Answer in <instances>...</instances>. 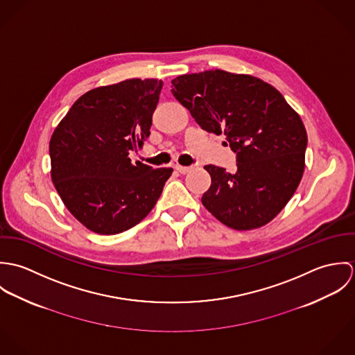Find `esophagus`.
Here are the masks:
<instances>
[{"instance_id":"esophagus-1","label":"esophagus","mask_w":355,"mask_h":355,"mask_svg":"<svg viewBox=\"0 0 355 355\" xmlns=\"http://www.w3.org/2000/svg\"><path fill=\"white\" fill-rule=\"evenodd\" d=\"M175 169L179 172V173H187V172H190L191 171V166H183V165H176L175 166Z\"/></svg>"}]
</instances>
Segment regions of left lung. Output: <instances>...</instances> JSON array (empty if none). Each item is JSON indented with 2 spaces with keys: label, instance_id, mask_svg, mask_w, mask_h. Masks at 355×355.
I'll list each match as a JSON object with an SVG mask.
<instances>
[{
  "label": "left lung",
  "instance_id": "8db88e82",
  "mask_svg": "<svg viewBox=\"0 0 355 355\" xmlns=\"http://www.w3.org/2000/svg\"><path fill=\"white\" fill-rule=\"evenodd\" d=\"M172 94L207 132L224 134L236 172L206 165L203 206L230 228L246 231L275 218L304 169L307 134L300 114L270 85L250 75L210 69L172 80Z\"/></svg>",
  "mask_w": 355,
  "mask_h": 355
}]
</instances>
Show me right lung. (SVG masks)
Returning <instances> with one entry per match:
<instances>
[{"mask_svg":"<svg viewBox=\"0 0 355 355\" xmlns=\"http://www.w3.org/2000/svg\"><path fill=\"white\" fill-rule=\"evenodd\" d=\"M162 82L127 79L75 102L51 135V180L67 209L102 235L142 221L159 198L172 168L153 169L128 154L150 135Z\"/></svg>","mask_w":355,"mask_h":355,"instance_id":"obj_1","label":"right lung"}]
</instances>
